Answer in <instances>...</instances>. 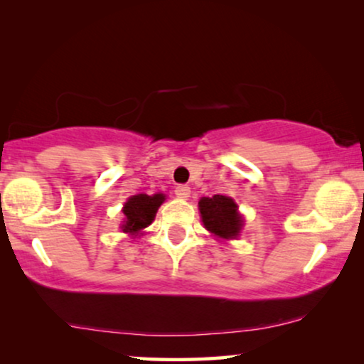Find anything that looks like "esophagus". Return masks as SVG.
<instances>
[{"label":"esophagus","mask_w":364,"mask_h":364,"mask_svg":"<svg viewBox=\"0 0 364 364\" xmlns=\"http://www.w3.org/2000/svg\"><path fill=\"white\" fill-rule=\"evenodd\" d=\"M176 196L178 198H183V200H186V198L191 196V188H188L187 186H177L176 187Z\"/></svg>","instance_id":"1"}]
</instances>
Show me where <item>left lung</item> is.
Wrapping results in <instances>:
<instances>
[{
  "mask_svg": "<svg viewBox=\"0 0 364 364\" xmlns=\"http://www.w3.org/2000/svg\"><path fill=\"white\" fill-rule=\"evenodd\" d=\"M202 222L208 232L220 238H235L242 230V217L230 197H203L198 202Z\"/></svg>",
  "mask_w": 364,
  "mask_h": 364,
  "instance_id": "8db88e82",
  "label": "left lung"
}]
</instances>
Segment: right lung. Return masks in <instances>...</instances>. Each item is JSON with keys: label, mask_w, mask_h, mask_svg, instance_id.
I'll list each match as a JSON object with an SVG mask.
<instances>
[{"label": "right lung", "mask_w": 364, "mask_h": 364, "mask_svg": "<svg viewBox=\"0 0 364 364\" xmlns=\"http://www.w3.org/2000/svg\"><path fill=\"white\" fill-rule=\"evenodd\" d=\"M164 200H166L164 193H156V196L139 193V196L129 198L122 210L126 215V223L122 225V230L127 233H139L151 225L157 208L161 207Z\"/></svg>", "instance_id": "1"}]
</instances>
